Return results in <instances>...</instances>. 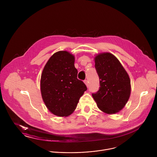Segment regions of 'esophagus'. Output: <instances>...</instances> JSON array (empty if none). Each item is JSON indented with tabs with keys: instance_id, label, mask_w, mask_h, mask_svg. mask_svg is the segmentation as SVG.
Here are the masks:
<instances>
[{
	"instance_id": "esophagus-1",
	"label": "esophagus",
	"mask_w": 157,
	"mask_h": 157,
	"mask_svg": "<svg viewBox=\"0 0 157 157\" xmlns=\"http://www.w3.org/2000/svg\"><path fill=\"white\" fill-rule=\"evenodd\" d=\"M84 82L85 84L86 85V86H87V87H89V82H88V80L86 79V80L84 81Z\"/></svg>"
}]
</instances>
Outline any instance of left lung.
I'll return each instance as SVG.
<instances>
[{"instance_id":"8db88e82","label":"left lung","mask_w":157,"mask_h":157,"mask_svg":"<svg viewBox=\"0 0 157 157\" xmlns=\"http://www.w3.org/2000/svg\"><path fill=\"white\" fill-rule=\"evenodd\" d=\"M99 78V91L92 96L98 108L107 114L119 113L127 102L131 92L127 71L113 54L102 53L94 58Z\"/></svg>"}]
</instances>
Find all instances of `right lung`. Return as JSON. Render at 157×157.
<instances>
[{"label":"right lung","instance_id":"1","mask_svg":"<svg viewBox=\"0 0 157 157\" xmlns=\"http://www.w3.org/2000/svg\"><path fill=\"white\" fill-rule=\"evenodd\" d=\"M77 75L75 56L68 52L54 53L44 66L41 76V94L44 103L54 115L66 117L72 114L87 90Z\"/></svg>","mask_w":157,"mask_h":157}]
</instances>
